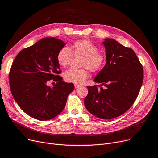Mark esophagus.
Wrapping results in <instances>:
<instances>
[{"label": "esophagus", "instance_id": "1", "mask_svg": "<svg viewBox=\"0 0 158 158\" xmlns=\"http://www.w3.org/2000/svg\"><path fill=\"white\" fill-rule=\"evenodd\" d=\"M74 86H75V88H79V87L81 86V85H77V84H75V85H74Z\"/></svg>", "mask_w": 158, "mask_h": 158}]
</instances>
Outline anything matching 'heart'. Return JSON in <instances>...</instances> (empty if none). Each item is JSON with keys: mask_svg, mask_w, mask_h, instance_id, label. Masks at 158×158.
I'll return each mask as SVG.
<instances>
[{"mask_svg": "<svg viewBox=\"0 0 158 158\" xmlns=\"http://www.w3.org/2000/svg\"><path fill=\"white\" fill-rule=\"evenodd\" d=\"M73 55L82 57L81 66L84 68L70 69L64 73L63 77L66 81L77 85L83 83L88 78V69L92 72H97L104 67L106 61V54L99 51L98 47L92 41L86 39L73 41L70 49L66 47L61 48L57 54V61L65 68L72 61Z\"/></svg>", "mask_w": 158, "mask_h": 158, "instance_id": "obj_1", "label": "heart"}]
</instances>
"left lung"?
<instances>
[{
	"instance_id": "8db88e82",
	"label": "left lung",
	"mask_w": 158,
	"mask_h": 158,
	"mask_svg": "<svg viewBox=\"0 0 158 158\" xmlns=\"http://www.w3.org/2000/svg\"><path fill=\"white\" fill-rule=\"evenodd\" d=\"M103 44L107 62L94 81L106 89L87 86L84 103L95 117L111 119L126 112L135 102L142 85L143 69L131 48L110 38L105 39Z\"/></svg>"
}]
</instances>
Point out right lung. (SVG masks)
Returning <instances> with one entry per match:
<instances>
[{"label":"right lung","instance_id":"1","mask_svg":"<svg viewBox=\"0 0 158 158\" xmlns=\"http://www.w3.org/2000/svg\"><path fill=\"white\" fill-rule=\"evenodd\" d=\"M65 45L54 37L43 38L17 54L9 73L11 94L20 108L33 118L45 121L59 114L64 108L73 83L63 81L56 56ZM51 80L56 82L48 86Z\"/></svg>","mask_w":158,"mask_h":158}]
</instances>
